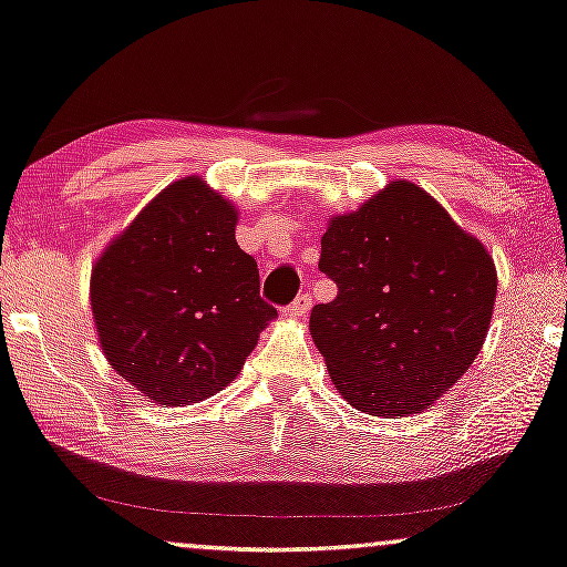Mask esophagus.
Segmentation results:
<instances>
[{"mask_svg":"<svg viewBox=\"0 0 567 567\" xmlns=\"http://www.w3.org/2000/svg\"><path fill=\"white\" fill-rule=\"evenodd\" d=\"M310 306H313V300H310L308 292H302V295H298V298L290 302V306L285 308V316L287 318H302L310 310Z\"/></svg>","mask_w":567,"mask_h":567,"instance_id":"1","label":"esophagus"}]
</instances>
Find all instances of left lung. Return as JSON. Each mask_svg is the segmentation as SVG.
<instances>
[{"mask_svg":"<svg viewBox=\"0 0 567 567\" xmlns=\"http://www.w3.org/2000/svg\"><path fill=\"white\" fill-rule=\"evenodd\" d=\"M318 267L339 295L310 310V333L357 411L421 413L481 354L496 265L481 238L413 182H390L357 210L329 218Z\"/></svg>","mask_w":567,"mask_h":567,"instance_id":"8db88e82","label":"left lung"}]
</instances>
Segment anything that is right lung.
Here are the masks:
<instances>
[{
	"label": "right lung",
	"instance_id": "add662e5",
	"mask_svg": "<svg viewBox=\"0 0 567 567\" xmlns=\"http://www.w3.org/2000/svg\"><path fill=\"white\" fill-rule=\"evenodd\" d=\"M236 205L182 177L110 241L90 306L105 360L151 403L189 405L236 380L277 310L236 244Z\"/></svg>",
	"mask_w": 567,
	"mask_h": 567
}]
</instances>
